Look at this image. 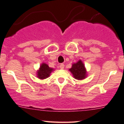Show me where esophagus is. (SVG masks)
Returning a JSON list of instances; mask_svg holds the SVG:
<instances>
[{
    "instance_id": "34e87169",
    "label": "esophagus",
    "mask_w": 124,
    "mask_h": 124,
    "mask_svg": "<svg viewBox=\"0 0 124 124\" xmlns=\"http://www.w3.org/2000/svg\"><path fill=\"white\" fill-rule=\"evenodd\" d=\"M64 67H65V65L63 63H61L60 65H59V68L61 69H64Z\"/></svg>"
}]
</instances>
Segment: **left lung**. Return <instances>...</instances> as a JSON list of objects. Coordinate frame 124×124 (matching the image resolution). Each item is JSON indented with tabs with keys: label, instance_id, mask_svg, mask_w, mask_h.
Instances as JSON below:
<instances>
[{
	"label": "left lung",
	"instance_id": "8db88e82",
	"mask_svg": "<svg viewBox=\"0 0 124 124\" xmlns=\"http://www.w3.org/2000/svg\"><path fill=\"white\" fill-rule=\"evenodd\" d=\"M69 70L72 74L73 78L77 80H83L87 76V72L82 60H79L76 63L72 64V68Z\"/></svg>",
	"mask_w": 124,
	"mask_h": 124
}]
</instances>
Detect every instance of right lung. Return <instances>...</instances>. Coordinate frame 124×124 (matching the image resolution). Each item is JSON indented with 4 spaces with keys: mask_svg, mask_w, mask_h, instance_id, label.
Returning a JSON list of instances; mask_svg holds the SVG:
<instances>
[{
    "mask_svg": "<svg viewBox=\"0 0 124 124\" xmlns=\"http://www.w3.org/2000/svg\"><path fill=\"white\" fill-rule=\"evenodd\" d=\"M54 70V68H50L47 64L44 62L41 64L39 69L37 71V78L41 80H44L50 76L51 73Z\"/></svg>",
    "mask_w": 124,
    "mask_h": 124,
    "instance_id": "right-lung-1",
    "label": "right lung"
}]
</instances>
